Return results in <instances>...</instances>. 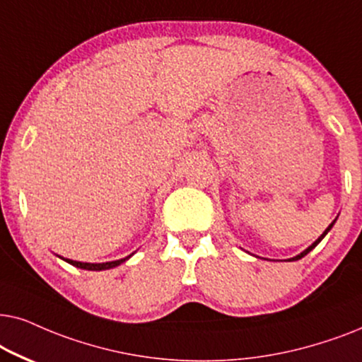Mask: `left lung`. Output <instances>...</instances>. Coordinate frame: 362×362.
I'll return each instance as SVG.
<instances>
[{"label":"left lung","instance_id":"obj_1","mask_svg":"<svg viewBox=\"0 0 362 362\" xmlns=\"http://www.w3.org/2000/svg\"><path fill=\"white\" fill-rule=\"evenodd\" d=\"M334 223H336V220H334V221H332V223H331L329 226H327V228H326L325 231H322V235H321V237H320V238H317V240H316V242L311 245V247H308V248L305 250V252H301L300 255H296V257H293V258H290V262H296V259H301L303 257H305V255H308V253H310V252H311V250H313V248H315V247H316V245H317V243H320V242H321V240L326 237V235H327V231H329V230L332 228V225H334Z\"/></svg>","mask_w":362,"mask_h":362}]
</instances>
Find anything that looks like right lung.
<instances>
[{
  "mask_svg": "<svg viewBox=\"0 0 362 362\" xmlns=\"http://www.w3.org/2000/svg\"><path fill=\"white\" fill-rule=\"evenodd\" d=\"M132 255H129V257H125V258L115 259V262H105V263H83V262H74V259H69V258H62V257H59V258H62V259H64V262H67V263L72 264V267H76V268L89 269V272H103V269H110V268L119 267L120 263H124L125 259L131 258Z\"/></svg>",
  "mask_w": 362,
  "mask_h": 362,
  "instance_id": "add662e5",
  "label": "right lung"
}]
</instances>
